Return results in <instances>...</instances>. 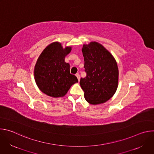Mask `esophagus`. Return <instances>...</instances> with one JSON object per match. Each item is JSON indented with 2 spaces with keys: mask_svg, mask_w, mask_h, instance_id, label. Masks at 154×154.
<instances>
[{
  "mask_svg": "<svg viewBox=\"0 0 154 154\" xmlns=\"http://www.w3.org/2000/svg\"><path fill=\"white\" fill-rule=\"evenodd\" d=\"M75 76L77 77V79H78V80H79V81H80V77L79 74V73L76 74H75Z\"/></svg>",
  "mask_w": 154,
  "mask_h": 154,
  "instance_id": "34e87169",
  "label": "esophagus"
}]
</instances>
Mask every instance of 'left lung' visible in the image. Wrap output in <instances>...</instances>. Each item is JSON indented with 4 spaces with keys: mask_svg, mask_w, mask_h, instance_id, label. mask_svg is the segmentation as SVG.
Wrapping results in <instances>:
<instances>
[{
    "mask_svg": "<svg viewBox=\"0 0 154 154\" xmlns=\"http://www.w3.org/2000/svg\"><path fill=\"white\" fill-rule=\"evenodd\" d=\"M82 51L86 76L80 79V85L85 99L92 105L105 103L113 97L118 88L117 62L110 52L96 41L83 45Z\"/></svg>",
    "mask_w": 154,
    "mask_h": 154,
    "instance_id": "left-lung-1",
    "label": "left lung"
}]
</instances>
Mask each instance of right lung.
<instances>
[{
    "label": "right lung",
    "instance_id": "add662e5",
    "mask_svg": "<svg viewBox=\"0 0 154 154\" xmlns=\"http://www.w3.org/2000/svg\"><path fill=\"white\" fill-rule=\"evenodd\" d=\"M72 50L71 46L63 48L58 41L49 45L39 56L34 68V78L38 88L55 98L64 96L71 86L78 82L70 74V66L64 61Z\"/></svg>",
    "mask_w": 154,
    "mask_h": 154
}]
</instances>
